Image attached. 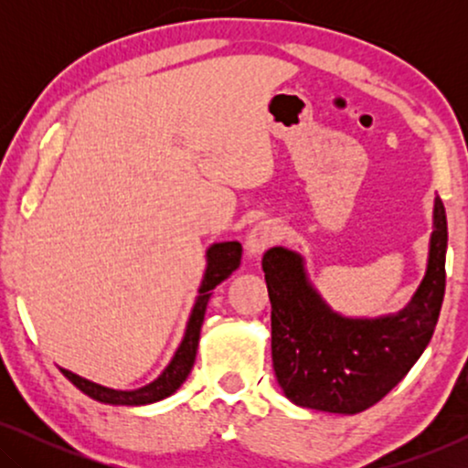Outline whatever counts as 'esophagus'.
Returning a JSON list of instances; mask_svg holds the SVG:
<instances>
[{"label": "esophagus", "instance_id": "34e87169", "mask_svg": "<svg viewBox=\"0 0 468 468\" xmlns=\"http://www.w3.org/2000/svg\"><path fill=\"white\" fill-rule=\"evenodd\" d=\"M281 226L274 221H260L251 232L247 236V251L249 255H260L264 253L268 247H272L274 242L281 240Z\"/></svg>", "mask_w": 468, "mask_h": 468}]
</instances>
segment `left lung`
I'll use <instances>...</instances> for the list:
<instances>
[{"instance_id": "obj_1", "label": "left lung", "mask_w": 468, "mask_h": 468, "mask_svg": "<svg viewBox=\"0 0 468 468\" xmlns=\"http://www.w3.org/2000/svg\"><path fill=\"white\" fill-rule=\"evenodd\" d=\"M445 251L447 217L437 196L428 268L411 303L394 315L354 319L324 303L303 255L268 249L261 268L272 304V367L287 399L343 415L379 402L431 343L445 296Z\"/></svg>"}]
</instances>
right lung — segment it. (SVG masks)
<instances>
[{
	"label": "right lung",
	"instance_id": "right-lung-1",
	"mask_svg": "<svg viewBox=\"0 0 468 468\" xmlns=\"http://www.w3.org/2000/svg\"><path fill=\"white\" fill-rule=\"evenodd\" d=\"M242 258V247L240 242H215L208 247L207 251V272H204L202 285L197 290V298L191 311L187 330L181 345H178L175 357H172L168 367L164 368V373L157 377L155 381H151L149 386L138 388V389H112L104 388L100 383H93L79 377L69 370L61 368V373L80 389L82 394H87L89 399L104 402V405H121V407H138V405H151V402L164 400L176 392L187 379L191 368H194V360L197 354V341H200V330L204 322V313H207V304L210 298V290H215L221 281H226L236 268L240 266Z\"/></svg>",
	"mask_w": 468,
	"mask_h": 468
}]
</instances>
